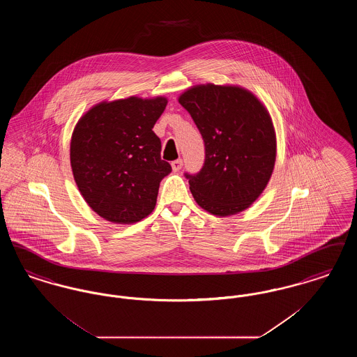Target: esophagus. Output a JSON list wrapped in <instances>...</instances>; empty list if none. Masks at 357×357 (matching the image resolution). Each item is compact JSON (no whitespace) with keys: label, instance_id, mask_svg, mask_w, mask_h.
<instances>
[{"label":"esophagus","instance_id":"obj_1","mask_svg":"<svg viewBox=\"0 0 357 357\" xmlns=\"http://www.w3.org/2000/svg\"><path fill=\"white\" fill-rule=\"evenodd\" d=\"M182 166H183L182 159H176V160H174V162L171 163L172 171H175V172H178V171L181 170V169H182Z\"/></svg>","mask_w":357,"mask_h":357}]
</instances>
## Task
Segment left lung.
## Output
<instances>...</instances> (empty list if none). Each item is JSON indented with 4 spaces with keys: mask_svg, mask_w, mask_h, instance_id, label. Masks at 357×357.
Wrapping results in <instances>:
<instances>
[{
    "mask_svg": "<svg viewBox=\"0 0 357 357\" xmlns=\"http://www.w3.org/2000/svg\"><path fill=\"white\" fill-rule=\"evenodd\" d=\"M204 140L202 170L187 175L190 191L207 213L229 217L249 208L272 178L277 137L272 116L241 85H192L178 98Z\"/></svg>",
    "mask_w": 357,
    "mask_h": 357,
    "instance_id": "1",
    "label": "left lung"
}]
</instances>
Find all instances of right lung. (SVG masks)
<instances>
[{
    "mask_svg": "<svg viewBox=\"0 0 357 357\" xmlns=\"http://www.w3.org/2000/svg\"><path fill=\"white\" fill-rule=\"evenodd\" d=\"M167 102L166 96L102 100L76 123L69 147L72 174L102 220L132 225L153 213L160 181L171 172L153 131Z\"/></svg>",
    "mask_w": 357,
    "mask_h": 357,
    "instance_id": "1",
    "label": "right lung"
}]
</instances>
